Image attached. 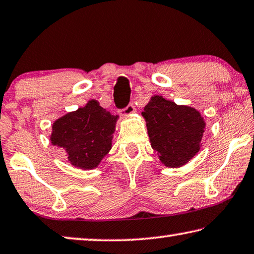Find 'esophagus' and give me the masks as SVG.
I'll return each instance as SVG.
<instances>
[{"label":"esophagus","mask_w":254,"mask_h":254,"mask_svg":"<svg viewBox=\"0 0 254 254\" xmlns=\"http://www.w3.org/2000/svg\"><path fill=\"white\" fill-rule=\"evenodd\" d=\"M135 112V107H134V105H133V103H130V104H127V107H124L122 111H121V114L122 115H131L132 113H134Z\"/></svg>","instance_id":"1"}]
</instances>
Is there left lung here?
<instances>
[{"label":"left lung","instance_id":"8db88e82","mask_svg":"<svg viewBox=\"0 0 254 254\" xmlns=\"http://www.w3.org/2000/svg\"><path fill=\"white\" fill-rule=\"evenodd\" d=\"M142 115L151 147L159 152V159L166 166H182L200 150L204 121L194 108L155 96Z\"/></svg>","mask_w":254,"mask_h":254}]
</instances>
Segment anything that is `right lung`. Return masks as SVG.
<instances>
[{"mask_svg":"<svg viewBox=\"0 0 254 254\" xmlns=\"http://www.w3.org/2000/svg\"><path fill=\"white\" fill-rule=\"evenodd\" d=\"M118 115L90 100L86 106L69 113L53 124L51 141L67 152V158L76 167L90 170L112 148Z\"/></svg>","mask_w":254,"mask_h":254,"instance_id":"1","label":"right lung"}]
</instances>
